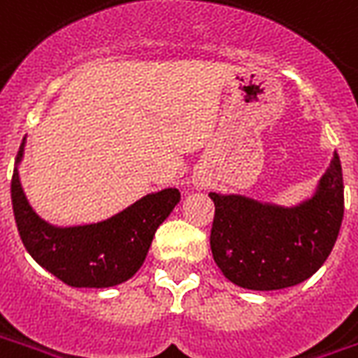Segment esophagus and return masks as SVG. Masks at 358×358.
<instances>
[{
  "mask_svg": "<svg viewBox=\"0 0 358 358\" xmlns=\"http://www.w3.org/2000/svg\"><path fill=\"white\" fill-rule=\"evenodd\" d=\"M193 186L197 187V189H201V187H205V180H193Z\"/></svg>",
  "mask_w": 358,
  "mask_h": 358,
  "instance_id": "34e87169",
  "label": "esophagus"
}]
</instances>
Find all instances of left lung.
I'll return each instance as SVG.
<instances>
[{"instance_id": "obj_1", "label": "left lung", "mask_w": 358, "mask_h": 358, "mask_svg": "<svg viewBox=\"0 0 358 358\" xmlns=\"http://www.w3.org/2000/svg\"><path fill=\"white\" fill-rule=\"evenodd\" d=\"M214 201L210 248L220 271L248 290H280L307 280L334 248L343 220V176L338 153L311 197L294 206L239 193Z\"/></svg>"}]
</instances>
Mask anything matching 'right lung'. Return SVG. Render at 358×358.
I'll return each mask as SVG.
<instances>
[{"label": "right lung", "instance_id": "obj_1", "mask_svg": "<svg viewBox=\"0 0 358 358\" xmlns=\"http://www.w3.org/2000/svg\"><path fill=\"white\" fill-rule=\"evenodd\" d=\"M24 148L26 138L17 153L10 199L20 239L31 258L76 288H108L131 279L144 264L157 227L178 205V189L165 187L148 193L121 213L94 224L55 226L34 210L24 193L18 174Z\"/></svg>", "mask_w": 358, "mask_h": 358}]
</instances>
